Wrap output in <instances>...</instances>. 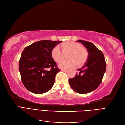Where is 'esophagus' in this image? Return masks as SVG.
I'll return each mask as SVG.
<instances>
[{
	"mask_svg": "<svg viewBox=\"0 0 125 125\" xmlns=\"http://www.w3.org/2000/svg\"><path fill=\"white\" fill-rule=\"evenodd\" d=\"M61 70L62 71H65V72H66L67 71V69H62Z\"/></svg>",
	"mask_w": 125,
	"mask_h": 125,
	"instance_id": "34e87169",
	"label": "esophagus"
}]
</instances>
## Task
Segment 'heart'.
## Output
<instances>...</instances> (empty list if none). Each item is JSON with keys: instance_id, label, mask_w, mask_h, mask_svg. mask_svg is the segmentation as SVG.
<instances>
[{"instance_id": "b5f03b06", "label": "heart", "mask_w": 125, "mask_h": 125, "mask_svg": "<svg viewBox=\"0 0 125 125\" xmlns=\"http://www.w3.org/2000/svg\"><path fill=\"white\" fill-rule=\"evenodd\" d=\"M52 49L51 55L52 58L57 62H60L64 58V54L67 53V58L68 60L64 61L59 64L62 68H69L77 66H81L85 63L88 58L89 52L87 49L81 46V45L74 42H66Z\"/></svg>"}]
</instances>
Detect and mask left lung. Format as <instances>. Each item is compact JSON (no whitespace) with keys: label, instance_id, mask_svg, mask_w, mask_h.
<instances>
[{"label":"left lung","instance_id":"obj_1","mask_svg":"<svg viewBox=\"0 0 125 125\" xmlns=\"http://www.w3.org/2000/svg\"><path fill=\"white\" fill-rule=\"evenodd\" d=\"M86 48L88 58L84 66L79 69V73L69 79V83L75 92L88 93L98 88L102 82L106 68V63L102 52L88 41L78 40Z\"/></svg>","mask_w":125,"mask_h":125}]
</instances>
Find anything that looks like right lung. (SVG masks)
<instances>
[{
    "instance_id": "1",
    "label": "right lung",
    "mask_w": 125,
    "mask_h": 125,
    "mask_svg": "<svg viewBox=\"0 0 125 125\" xmlns=\"http://www.w3.org/2000/svg\"><path fill=\"white\" fill-rule=\"evenodd\" d=\"M62 42L42 40L24 48L19 62V70L22 82L29 91L42 94L52 89L60 70L51 52Z\"/></svg>"
}]
</instances>
